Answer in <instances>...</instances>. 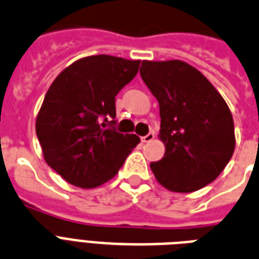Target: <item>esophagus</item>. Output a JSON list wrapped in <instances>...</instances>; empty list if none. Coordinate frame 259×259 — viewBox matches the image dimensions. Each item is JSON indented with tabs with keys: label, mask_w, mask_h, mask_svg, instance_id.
<instances>
[{
	"label": "esophagus",
	"mask_w": 259,
	"mask_h": 259,
	"mask_svg": "<svg viewBox=\"0 0 259 259\" xmlns=\"http://www.w3.org/2000/svg\"><path fill=\"white\" fill-rule=\"evenodd\" d=\"M154 138H155V134H154V132H150V134H147V135L142 138V142H143V143H147V142H151Z\"/></svg>",
	"instance_id": "34e87169"
}]
</instances>
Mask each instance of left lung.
Wrapping results in <instances>:
<instances>
[{
  "label": "left lung",
  "instance_id": "8db88e82",
  "mask_svg": "<svg viewBox=\"0 0 259 259\" xmlns=\"http://www.w3.org/2000/svg\"><path fill=\"white\" fill-rule=\"evenodd\" d=\"M140 75L159 102L165 155L152 162L163 188L190 193L219 177L235 150L231 111L197 69L182 61H143Z\"/></svg>",
  "mask_w": 259,
  "mask_h": 259
}]
</instances>
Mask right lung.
<instances>
[{"label": "right lung", "mask_w": 259, "mask_h": 259, "mask_svg": "<svg viewBox=\"0 0 259 259\" xmlns=\"http://www.w3.org/2000/svg\"><path fill=\"white\" fill-rule=\"evenodd\" d=\"M140 61L92 55L67 66L50 86L36 135L44 161L63 180L92 189L115 177L140 139L115 131V97L131 82ZM108 123L111 128L107 127Z\"/></svg>", "instance_id": "add662e5"}]
</instances>
